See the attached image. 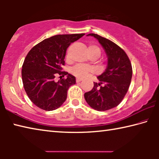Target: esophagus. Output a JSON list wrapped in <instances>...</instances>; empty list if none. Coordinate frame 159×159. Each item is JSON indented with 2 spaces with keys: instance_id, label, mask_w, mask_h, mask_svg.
<instances>
[{
  "instance_id": "34e87169",
  "label": "esophagus",
  "mask_w": 159,
  "mask_h": 159,
  "mask_svg": "<svg viewBox=\"0 0 159 159\" xmlns=\"http://www.w3.org/2000/svg\"><path fill=\"white\" fill-rule=\"evenodd\" d=\"M82 80V79H80V78H76V82L79 83Z\"/></svg>"
}]
</instances>
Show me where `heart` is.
I'll return each instance as SVG.
<instances>
[{"label": "heart", "instance_id": "b5f03b06", "mask_svg": "<svg viewBox=\"0 0 159 159\" xmlns=\"http://www.w3.org/2000/svg\"><path fill=\"white\" fill-rule=\"evenodd\" d=\"M90 55H95L97 57H98L101 54L100 49L96 45H90L88 47ZM67 60H69V56H67ZM94 71V69L92 66L83 65V64H77L74 66L71 69V73L75 76L79 78H85L88 75V74L92 73Z\"/></svg>", "mask_w": 159, "mask_h": 159}]
</instances>
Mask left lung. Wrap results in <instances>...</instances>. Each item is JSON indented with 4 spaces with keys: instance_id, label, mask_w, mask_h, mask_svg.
<instances>
[{
    "instance_id": "left-lung-1",
    "label": "left lung",
    "mask_w": 159,
    "mask_h": 159,
    "mask_svg": "<svg viewBox=\"0 0 159 159\" xmlns=\"http://www.w3.org/2000/svg\"><path fill=\"white\" fill-rule=\"evenodd\" d=\"M88 36L98 40L105 50L108 62L105 71L98 76L99 83L94 82L93 88L84 94V98L94 109L107 111L117 107L127 93L133 75L132 64L125 51L114 42L95 34Z\"/></svg>"
}]
</instances>
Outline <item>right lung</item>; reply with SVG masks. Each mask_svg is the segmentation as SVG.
Returning a JSON list of instances; mask_svg holds the SVG:
<instances>
[{
  "instance_id": "add662e5",
  "label": "right lung",
  "mask_w": 159,
  "mask_h": 159,
  "mask_svg": "<svg viewBox=\"0 0 159 159\" xmlns=\"http://www.w3.org/2000/svg\"><path fill=\"white\" fill-rule=\"evenodd\" d=\"M85 34L56 35L43 40L28 52L21 69L24 88L29 98L36 107L45 111H52L62 105L70 86L76 83V78L61 66L71 43ZM61 79L54 81L56 75ZM67 75L66 79L62 77Z\"/></svg>"
}]
</instances>
